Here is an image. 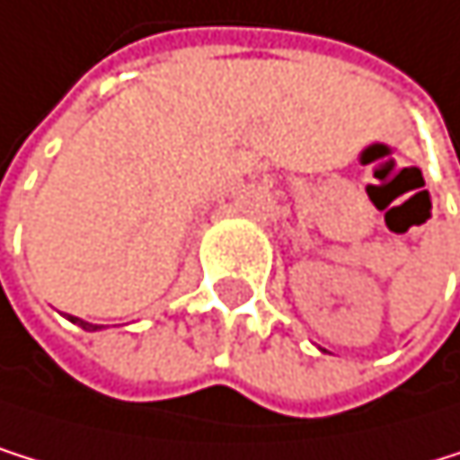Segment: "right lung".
I'll return each instance as SVG.
<instances>
[{
	"label": "right lung",
	"instance_id": "add662e5",
	"mask_svg": "<svg viewBox=\"0 0 460 460\" xmlns=\"http://www.w3.org/2000/svg\"><path fill=\"white\" fill-rule=\"evenodd\" d=\"M69 321H72V323H77V326H83V330H86V332H97V330H102L100 323H89V321H83V318H77V315H69Z\"/></svg>",
	"mask_w": 460,
	"mask_h": 460
}]
</instances>
